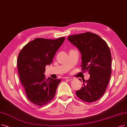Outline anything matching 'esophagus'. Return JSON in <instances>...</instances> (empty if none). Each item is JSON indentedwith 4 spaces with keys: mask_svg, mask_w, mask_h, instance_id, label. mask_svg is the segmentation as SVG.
<instances>
[{
    "mask_svg": "<svg viewBox=\"0 0 127 127\" xmlns=\"http://www.w3.org/2000/svg\"><path fill=\"white\" fill-rule=\"evenodd\" d=\"M65 79L67 80H68V81H71V80H73V79H74V78H71V77H66V78H65Z\"/></svg>",
    "mask_w": 127,
    "mask_h": 127,
    "instance_id": "34e87169",
    "label": "esophagus"
}]
</instances>
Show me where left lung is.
I'll use <instances>...</instances> for the list:
<instances>
[{
  "label": "left lung",
  "instance_id": "obj_1",
  "mask_svg": "<svg viewBox=\"0 0 127 127\" xmlns=\"http://www.w3.org/2000/svg\"><path fill=\"white\" fill-rule=\"evenodd\" d=\"M67 38L82 55V70L90 74L89 80H83V87L76 91V95L86 102L97 100L105 93L111 73L108 45L98 35L89 32L70 35Z\"/></svg>",
  "mask_w": 127,
  "mask_h": 127
}]
</instances>
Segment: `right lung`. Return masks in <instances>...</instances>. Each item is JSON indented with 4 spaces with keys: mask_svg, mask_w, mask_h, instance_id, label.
<instances>
[{
    "mask_svg": "<svg viewBox=\"0 0 127 127\" xmlns=\"http://www.w3.org/2000/svg\"><path fill=\"white\" fill-rule=\"evenodd\" d=\"M65 37L56 39L35 38L20 51L18 57V70L28 99L42 106L49 103L56 92L60 79H46L45 67L50 65Z\"/></svg>",
    "mask_w": 127,
    "mask_h": 127,
    "instance_id": "1",
    "label": "right lung"
}]
</instances>
